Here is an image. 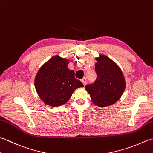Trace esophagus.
<instances>
[{
  "instance_id": "1",
  "label": "esophagus",
  "mask_w": 153,
  "mask_h": 153,
  "mask_svg": "<svg viewBox=\"0 0 153 153\" xmlns=\"http://www.w3.org/2000/svg\"><path fill=\"white\" fill-rule=\"evenodd\" d=\"M82 82L83 83V85H85V84H86V78H85V77H83V78L82 79Z\"/></svg>"
}]
</instances>
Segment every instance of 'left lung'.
Segmentation results:
<instances>
[{"label":"left lung","mask_w":153,"mask_h":153,"mask_svg":"<svg viewBox=\"0 0 153 153\" xmlns=\"http://www.w3.org/2000/svg\"><path fill=\"white\" fill-rule=\"evenodd\" d=\"M95 59L97 79L94 84L87 85L85 89L95 105H111L121 98L125 91L124 75L119 65L107 56L100 54Z\"/></svg>","instance_id":"8db88e82"}]
</instances>
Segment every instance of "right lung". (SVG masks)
I'll use <instances>...</instances> for the list:
<instances>
[{
	"instance_id": "add662e5",
	"label": "right lung",
	"mask_w": 153,
	"mask_h": 153,
	"mask_svg": "<svg viewBox=\"0 0 153 153\" xmlns=\"http://www.w3.org/2000/svg\"><path fill=\"white\" fill-rule=\"evenodd\" d=\"M70 59L56 55L42 65L36 75L34 86L42 101L50 107L66 103L76 89L83 83L75 78L68 65Z\"/></svg>"
}]
</instances>
